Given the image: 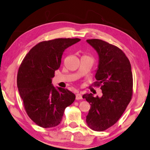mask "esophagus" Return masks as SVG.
Instances as JSON below:
<instances>
[{"mask_svg":"<svg viewBox=\"0 0 150 150\" xmlns=\"http://www.w3.org/2000/svg\"><path fill=\"white\" fill-rule=\"evenodd\" d=\"M82 96L81 95V94L77 93L76 94V100H80V99H82Z\"/></svg>","mask_w":150,"mask_h":150,"instance_id":"1","label":"esophagus"}]
</instances>
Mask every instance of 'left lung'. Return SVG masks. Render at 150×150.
<instances>
[{"instance_id": "obj_1", "label": "left lung", "mask_w": 150, "mask_h": 150, "mask_svg": "<svg viewBox=\"0 0 150 150\" xmlns=\"http://www.w3.org/2000/svg\"><path fill=\"white\" fill-rule=\"evenodd\" d=\"M97 52L98 65L95 78L103 95L82 96L91 105L86 123L91 129L102 131L119 120L133 93V75L129 59L121 50L98 39L86 40Z\"/></svg>"}]
</instances>
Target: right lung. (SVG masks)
<instances>
[{
    "instance_id": "right-lung-1",
    "label": "right lung",
    "mask_w": 150,
    "mask_h": 150,
    "mask_svg": "<svg viewBox=\"0 0 150 150\" xmlns=\"http://www.w3.org/2000/svg\"><path fill=\"white\" fill-rule=\"evenodd\" d=\"M80 41L58 38L42 41L30 50L21 64L18 90L28 116L41 127L58 125L64 110L75 100V94L68 89L53 86L52 78L65 50Z\"/></svg>"
}]
</instances>
